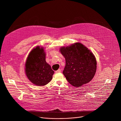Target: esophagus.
<instances>
[{"label": "esophagus", "instance_id": "esophagus-1", "mask_svg": "<svg viewBox=\"0 0 121 121\" xmlns=\"http://www.w3.org/2000/svg\"><path fill=\"white\" fill-rule=\"evenodd\" d=\"M61 69H58L56 71V73H60V72H61Z\"/></svg>", "mask_w": 121, "mask_h": 121}]
</instances>
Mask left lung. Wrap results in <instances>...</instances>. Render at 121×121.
<instances>
[{
  "instance_id": "8db88e82",
  "label": "left lung",
  "mask_w": 121,
  "mask_h": 121,
  "mask_svg": "<svg viewBox=\"0 0 121 121\" xmlns=\"http://www.w3.org/2000/svg\"><path fill=\"white\" fill-rule=\"evenodd\" d=\"M60 50L65 59L63 73L69 83L78 87L92 80L96 71L97 62L88 48L77 43L62 47Z\"/></svg>"
}]
</instances>
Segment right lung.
<instances>
[{
	"label": "right lung",
	"mask_w": 121,
	"mask_h": 121,
	"mask_svg": "<svg viewBox=\"0 0 121 121\" xmlns=\"http://www.w3.org/2000/svg\"><path fill=\"white\" fill-rule=\"evenodd\" d=\"M25 73L33 84L39 86L46 85L52 79L54 71L45 61L43 47L37 46L30 52L25 64Z\"/></svg>",
	"instance_id": "obj_1"
}]
</instances>
